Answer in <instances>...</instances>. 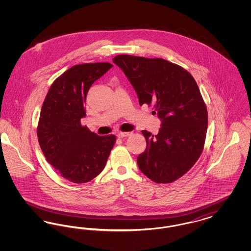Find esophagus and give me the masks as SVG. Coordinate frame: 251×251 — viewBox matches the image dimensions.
Wrapping results in <instances>:
<instances>
[{
  "label": "esophagus",
  "mask_w": 251,
  "mask_h": 251,
  "mask_svg": "<svg viewBox=\"0 0 251 251\" xmlns=\"http://www.w3.org/2000/svg\"><path fill=\"white\" fill-rule=\"evenodd\" d=\"M132 134L131 131H120L118 133V137L119 138H123V137H128V136H131Z\"/></svg>",
  "instance_id": "esophagus-1"
}]
</instances>
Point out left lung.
<instances>
[{
	"label": "left lung",
	"mask_w": 251,
	"mask_h": 251,
	"mask_svg": "<svg viewBox=\"0 0 251 251\" xmlns=\"http://www.w3.org/2000/svg\"><path fill=\"white\" fill-rule=\"evenodd\" d=\"M125 73L139 104L162 120L158 134L142 131L147 148L137 157L140 170L156 183L175 181L202 153L208 113L197 82L182 67L163 58L120 54L113 58Z\"/></svg>",
	"instance_id": "left-lung-1"
}]
</instances>
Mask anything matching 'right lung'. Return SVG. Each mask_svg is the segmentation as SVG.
<instances>
[{"label": "right lung", "mask_w": 251, "mask_h": 251, "mask_svg": "<svg viewBox=\"0 0 251 251\" xmlns=\"http://www.w3.org/2000/svg\"><path fill=\"white\" fill-rule=\"evenodd\" d=\"M113 67L108 62L73 66L51 84L37 124V139L49 164L74 183L97 177L105 167L116 136H100L81 124L86 94Z\"/></svg>", "instance_id": "add662e5"}]
</instances>
